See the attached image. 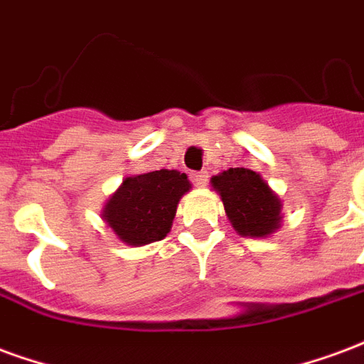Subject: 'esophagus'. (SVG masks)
Instances as JSON below:
<instances>
[{
  "label": "esophagus",
  "instance_id": "34e87169",
  "mask_svg": "<svg viewBox=\"0 0 364 364\" xmlns=\"http://www.w3.org/2000/svg\"><path fill=\"white\" fill-rule=\"evenodd\" d=\"M190 178L196 186H205L208 184V172L205 171H200V172H192L190 174Z\"/></svg>",
  "mask_w": 364,
  "mask_h": 364
}]
</instances>
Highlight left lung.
Wrapping results in <instances>:
<instances>
[{"label": "left lung", "instance_id": "8db88e82", "mask_svg": "<svg viewBox=\"0 0 364 364\" xmlns=\"http://www.w3.org/2000/svg\"><path fill=\"white\" fill-rule=\"evenodd\" d=\"M230 225L242 237H267L279 227L281 201L250 168H229L211 178Z\"/></svg>", "mask_w": 364, "mask_h": 364}]
</instances>
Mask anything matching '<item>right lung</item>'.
Returning a JSON list of instances; mask_svg holds the SVG:
<instances>
[{
    "label": "right lung",
    "mask_w": 364,
    "mask_h": 364,
    "mask_svg": "<svg viewBox=\"0 0 364 364\" xmlns=\"http://www.w3.org/2000/svg\"><path fill=\"white\" fill-rule=\"evenodd\" d=\"M190 180L178 171H153L124 180L105 208V221L116 237L132 246L163 240L171 230L180 198Z\"/></svg>",
    "instance_id": "1"
}]
</instances>
